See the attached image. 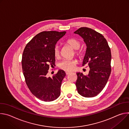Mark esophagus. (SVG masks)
Returning a JSON list of instances; mask_svg holds the SVG:
<instances>
[{
	"instance_id": "34e87169",
	"label": "esophagus",
	"mask_w": 129,
	"mask_h": 129,
	"mask_svg": "<svg viewBox=\"0 0 129 129\" xmlns=\"http://www.w3.org/2000/svg\"><path fill=\"white\" fill-rule=\"evenodd\" d=\"M65 73H66V75H68L69 73H70V71H66L65 72Z\"/></svg>"
}]
</instances>
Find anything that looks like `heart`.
I'll use <instances>...</instances> for the list:
<instances>
[{"instance_id":"b5f03b06","label":"heart","mask_w":129,"mask_h":129,"mask_svg":"<svg viewBox=\"0 0 129 129\" xmlns=\"http://www.w3.org/2000/svg\"><path fill=\"white\" fill-rule=\"evenodd\" d=\"M65 43L66 44L69 45L72 48L74 49L73 54H75V53L76 56L79 57H81L82 56L83 54V50L80 47L81 45V42L79 40L75 38H71L66 40ZM53 53L54 57L56 58H58L60 56V47L58 45H55L53 49ZM77 64V61L75 59L64 60L60 63L59 67L65 71H72L75 69Z\"/></svg>"}]
</instances>
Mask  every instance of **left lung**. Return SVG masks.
<instances>
[{"mask_svg": "<svg viewBox=\"0 0 129 129\" xmlns=\"http://www.w3.org/2000/svg\"><path fill=\"white\" fill-rule=\"evenodd\" d=\"M75 33L81 36L86 44L82 65L90 68L88 75L77 73V90L84 97H94L104 88L111 74V50L104 37L92 29L82 27Z\"/></svg>", "mask_w": 129, "mask_h": 129, "instance_id": "8db88e82", "label": "left lung"}]
</instances>
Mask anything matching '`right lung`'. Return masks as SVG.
I'll return each instance as SVG.
<instances>
[{
    "instance_id": "obj_1",
    "label": "right lung",
    "mask_w": 129,
    "mask_h": 129,
    "mask_svg": "<svg viewBox=\"0 0 129 129\" xmlns=\"http://www.w3.org/2000/svg\"><path fill=\"white\" fill-rule=\"evenodd\" d=\"M65 34V31H42L26 44L23 52L22 67L26 85L33 95L44 102L56 100L61 94L65 71L59 70L52 77H48L47 73L55 63V45Z\"/></svg>"
}]
</instances>
